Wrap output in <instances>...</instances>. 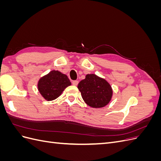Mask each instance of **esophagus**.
I'll return each instance as SVG.
<instances>
[{"label":"esophagus","mask_w":161,"mask_h":161,"mask_svg":"<svg viewBox=\"0 0 161 161\" xmlns=\"http://www.w3.org/2000/svg\"><path fill=\"white\" fill-rule=\"evenodd\" d=\"M78 83H79V81H78V80H73L72 81V85H73L76 86L78 85Z\"/></svg>","instance_id":"1"}]
</instances>
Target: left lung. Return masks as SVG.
Wrapping results in <instances>:
<instances>
[{"label":"left lung","instance_id":"left-lung-1","mask_svg":"<svg viewBox=\"0 0 161 161\" xmlns=\"http://www.w3.org/2000/svg\"><path fill=\"white\" fill-rule=\"evenodd\" d=\"M78 89L85 103L93 108H103L108 105L113 94L108 82L94 74L86 75L78 85Z\"/></svg>","mask_w":161,"mask_h":161}]
</instances>
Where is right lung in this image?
<instances>
[{
  "mask_svg": "<svg viewBox=\"0 0 161 161\" xmlns=\"http://www.w3.org/2000/svg\"><path fill=\"white\" fill-rule=\"evenodd\" d=\"M71 85L69 78L58 70H52L42 77L37 87L40 94L47 101L58 98L67 86Z\"/></svg>",
  "mask_w": 161,
  "mask_h": 161,
  "instance_id": "obj_1",
  "label": "right lung"
}]
</instances>
